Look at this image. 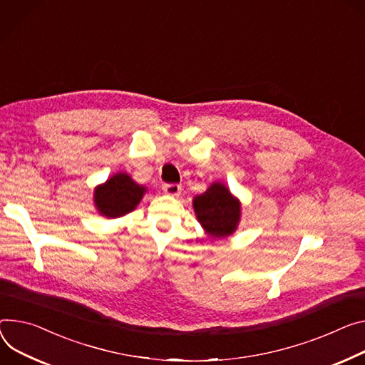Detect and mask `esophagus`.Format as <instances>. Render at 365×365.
Masks as SVG:
<instances>
[{"label":"esophagus","mask_w":365,"mask_h":365,"mask_svg":"<svg viewBox=\"0 0 365 365\" xmlns=\"http://www.w3.org/2000/svg\"><path fill=\"white\" fill-rule=\"evenodd\" d=\"M163 190H164V193H168L170 196H178L182 190V186L178 183H165V185H163Z\"/></svg>","instance_id":"34e87169"}]
</instances>
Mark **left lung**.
Masks as SVG:
<instances>
[{"instance_id":"obj_1","label":"left lung","mask_w":365,"mask_h":365,"mask_svg":"<svg viewBox=\"0 0 365 365\" xmlns=\"http://www.w3.org/2000/svg\"><path fill=\"white\" fill-rule=\"evenodd\" d=\"M240 202L222 183H212L202 195L193 197L197 221L211 237L233 235L240 221Z\"/></svg>"}]
</instances>
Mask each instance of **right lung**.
<instances>
[{"label": "right lung", "instance_id": "add662e5", "mask_svg": "<svg viewBox=\"0 0 365 365\" xmlns=\"http://www.w3.org/2000/svg\"><path fill=\"white\" fill-rule=\"evenodd\" d=\"M145 190L129 175L116 173L94 189V205L106 218H118L134 211Z\"/></svg>", "mask_w": 365, "mask_h": 365}]
</instances>
